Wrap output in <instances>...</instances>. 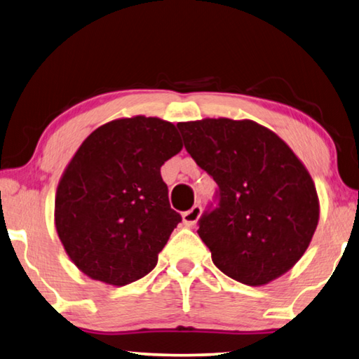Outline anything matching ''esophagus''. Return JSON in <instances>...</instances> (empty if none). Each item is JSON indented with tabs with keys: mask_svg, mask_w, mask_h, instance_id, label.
Here are the masks:
<instances>
[{
	"mask_svg": "<svg viewBox=\"0 0 359 359\" xmlns=\"http://www.w3.org/2000/svg\"><path fill=\"white\" fill-rule=\"evenodd\" d=\"M202 216V206L200 205H194L189 211L183 212V222L187 227H194L197 224V221Z\"/></svg>",
	"mask_w": 359,
	"mask_h": 359,
	"instance_id": "obj_1",
	"label": "esophagus"
}]
</instances>
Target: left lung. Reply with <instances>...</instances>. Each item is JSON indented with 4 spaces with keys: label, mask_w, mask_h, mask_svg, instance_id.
<instances>
[{
    "label": "left lung",
    "mask_w": 359,
    "mask_h": 359,
    "mask_svg": "<svg viewBox=\"0 0 359 359\" xmlns=\"http://www.w3.org/2000/svg\"><path fill=\"white\" fill-rule=\"evenodd\" d=\"M184 147L217 183V206L197 233L229 278L259 287L293 268L309 248L320 206L316 184L290 147L250 119L178 123Z\"/></svg>",
    "instance_id": "obj_1"
}]
</instances>
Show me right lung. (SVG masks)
I'll list each match as a JSON object with an SVG mask.
<instances>
[{"label":"right lung","mask_w":359,"mask_h":359,"mask_svg":"<svg viewBox=\"0 0 359 359\" xmlns=\"http://www.w3.org/2000/svg\"><path fill=\"white\" fill-rule=\"evenodd\" d=\"M183 143L175 124L132 116L100 126L80 144L55 197V225L81 273L123 287L147 276L173 229L161 167Z\"/></svg>","instance_id":"obj_1"}]
</instances>
